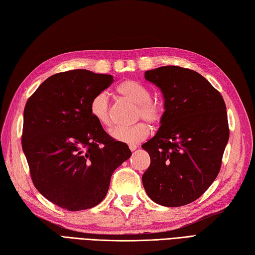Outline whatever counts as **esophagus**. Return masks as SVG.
<instances>
[{"label":"esophagus","instance_id":"1","mask_svg":"<svg viewBox=\"0 0 255 255\" xmlns=\"http://www.w3.org/2000/svg\"><path fill=\"white\" fill-rule=\"evenodd\" d=\"M137 144H134V143H131V144H129V149L131 150V151H134L135 149H137Z\"/></svg>","mask_w":255,"mask_h":255}]
</instances>
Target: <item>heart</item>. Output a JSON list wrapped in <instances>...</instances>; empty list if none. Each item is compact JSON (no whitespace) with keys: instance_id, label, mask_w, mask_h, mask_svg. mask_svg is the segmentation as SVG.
<instances>
[{"instance_id":"b5f03b06","label":"heart","mask_w":255,"mask_h":255,"mask_svg":"<svg viewBox=\"0 0 255 255\" xmlns=\"http://www.w3.org/2000/svg\"><path fill=\"white\" fill-rule=\"evenodd\" d=\"M117 92L130 102L135 104L133 118L135 121L143 120L150 125H157L162 122L165 108L159 101L151 99V92L143 85L133 80H125L117 87ZM90 113L100 125L111 128L113 120L111 115V106L108 94L100 92L90 102ZM149 127L143 122L135 123L129 127H117L111 131V135L117 141L126 143H137L149 135Z\"/></svg>"}]
</instances>
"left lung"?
<instances>
[{
  "mask_svg": "<svg viewBox=\"0 0 255 255\" xmlns=\"http://www.w3.org/2000/svg\"><path fill=\"white\" fill-rule=\"evenodd\" d=\"M144 78L161 89L165 114L156 134L142 144L151 158L142 183L157 204H189L220 173L229 139L226 104L192 69L163 66L146 70Z\"/></svg>",
  "mask_w": 255,
  "mask_h": 255,
  "instance_id": "left-lung-1",
  "label": "left lung"
}]
</instances>
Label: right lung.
<instances>
[{"instance_id":"obj_1","label":"right lung","mask_w":255,"mask_h":255,"mask_svg":"<svg viewBox=\"0 0 255 255\" xmlns=\"http://www.w3.org/2000/svg\"><path fill=\"white\" fill-rule=\"evenodd\" d=\"M113 76L74 69L49 77L23 110L21 146L31 180L52 203L68 211L93 208L108 193L114 170L131 155L90 113L96 94Z\"/></svg>"}]
</instances>
